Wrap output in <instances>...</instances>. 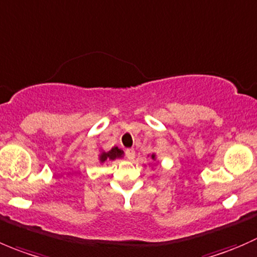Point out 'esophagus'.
Listing matches in <instances>:
<instances>
[{"label":"esophagus","mask_w":257,"mask_h":257,"mask_svg":"<svg viewBox=\"0 0 257 257\" xmlns=\"http://www.w3.org/2000/svg\"><path fill=\"white\" fill-rule=\"evenodd\" d=\"M125 155L128 160H134L135 159V150L134 149L125 150Z\"/></svg>","instance_id":"obj_1"}]
</instances>
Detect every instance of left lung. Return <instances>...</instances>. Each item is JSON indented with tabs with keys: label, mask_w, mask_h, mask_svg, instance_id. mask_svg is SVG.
I'll list each match as a JSON object with an SVG mask.
<instances>
[{
	"label": "left lung",
	"mask_w": 257,
	"mask_h": 257,
	"mask_svg": "<svg viewBox=\"0 0 257 257\" xmlns=\"http://www.w3.org/2000/svg\"><path fill=\"white\" fill-rule=\"evenodd\" d=\"M151 157H152V159H155V155H152V156H151Z\"/></svg>",
	"instance_id": "8db88e82"
}]
</instances>
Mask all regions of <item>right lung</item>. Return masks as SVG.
I'll list each match as a JSON object with an SVG mask.
<instances>
[{
	"mask_svg": "<svg viewBox=\"0 0 257 257\" xmlns=\"http://www.w3.org/2000/svg\"><path fill=\"white\" fill-rule=\"evenodd\" d=\"M121 156H122V151H121L118 147H113L111 151L103 152V154L101 155L100 160H101V162H103V161H106V160H115L116 157H121Z\"/></svg>",
	"mask_w": 257,
	"mask_h": 257,
	"instance_id": "add662e5",
	"label": "right lung"
}]
</instances>
